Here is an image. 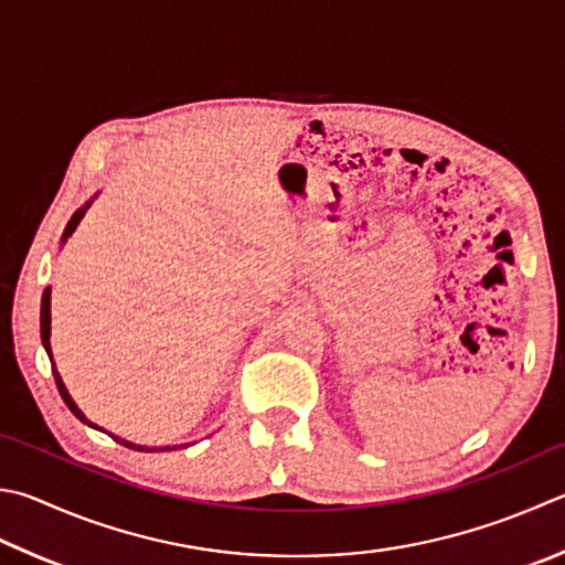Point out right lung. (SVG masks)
<instances>
[{"mask_svg": "<svg viewBox=\"0 0 565 565\" xmlns=\"http://www.w3.org/2000/svg\"><path fill=\"white\" fill-rule=\"evenodd\" d=\"M98 198V194H94V200ZM94 200H88L84 207L81 210H76L74 212V217L68 220V224H66V230H64V234H61V244H66V239L71 237V234L76 232V227H78V222L84 220V214H86V210L90 207V204H94ZM51 286H46L44 289V296H41V343H44V351H46V355H49V361H51V371H54V377H56V387H58V393H61V397H64V403L68 405V409L71 413H74L81 423L84 425H88V427H96V429H100L98 425H94L90 423V419L81 413L78 409V405L74 403V397L68 395V390H66V385H64V381H61V375H58V371H56V365H54V355H51ZM113 439H116V443H120V445H126V447H130V449H140V452H166V449H180V447H188V445H180V447H170V445H166V447H146V445H132V443H128V439H122V437H116V435H110Z\"/></svg>", "mask_w": 565, "mask_h": 565, "instance_id": "1", "label": "right lung"}]
</instances>
